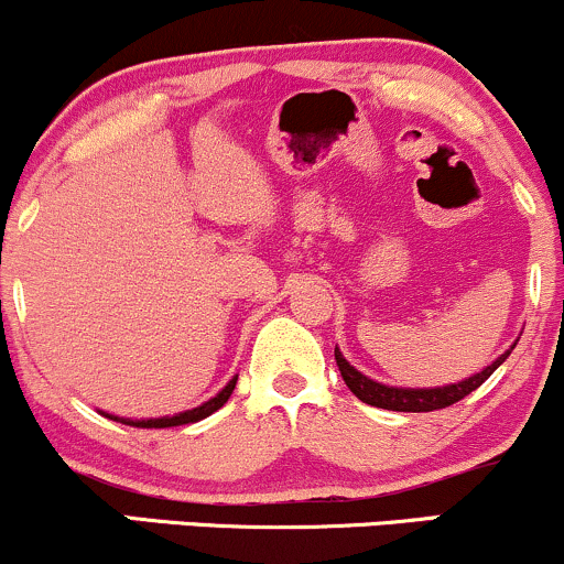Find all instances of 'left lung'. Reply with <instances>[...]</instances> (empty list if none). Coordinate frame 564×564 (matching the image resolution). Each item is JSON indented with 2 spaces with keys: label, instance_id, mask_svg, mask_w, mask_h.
Masks as SVG:
<instances>
[{
  "label": "left lung",
  "instance_id": "obj_1",
  "mask_svg": "<svg viewBox=\"0 0 564 564\" xmlns=\"http://www.w3.org/2000/svg\"><path fill=\"white\" fill-rule=\"evenodd\" d=\"M511 349H507L501 358L494 360V364L485 368V371L475 373V377H469L467 381H458V384H448V387H435V390H403V387L379 384V381L364 377L358 368L349 366L347 360L341 358L339 349H334V358H336V366H339L341 379H345L349 392H352L358 400H364V403H368V405L387 408V411L424 413V411H440V408H448L453 403H458V400L467 398L469 392H475L477 387H480L482 381L488 379L490 373H494L496 368L509 358Z\"/></svg>",
  "mask_w": 564,
  "mask_h": 564
}]
</instances>
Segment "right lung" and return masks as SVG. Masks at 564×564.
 Here are the masks:
<instances>
[{"label":"right lung","mask_w":564,"mask_h":564,"mask_svg":"<svg viewBox=\"0 0 564 564\" xmlns=\"http://www.w3.org/2000/svg\"><path fill=\"white\" fill-rule=\"evenodd\" d=\"M236 379L228 381V387H225L223 392L217 394V398L206 400L204 405L193 408V411H185V413H177V416H164V419H142V422H132V419H119V416H106L113 419V422H121V424H129V426H142V430H164V426H180V424H193V422H200V419L212 416V413L217 411V408H223L225 403H228V398L232 394V390H236Z\"/></svg>","instance_id":"obj_1"}]
</instances>
